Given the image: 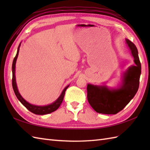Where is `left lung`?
Returning a JSON list of instances; mask_svg holds the SVG:
<instances>
[{
	"mask_svg": "<svg viewBox=\"0 0 150 150\" xmlns=\"http://www.w3.org/2000/svg\"><path fill=\"white\" fill-rule=\"evenodd\" d=\"M126 42L134 57L135 66L129 68L125 73L122 88L116 91H110L105 86H97L88 84L87 98L93 109L103 114H117L122 110L134 97L139 87L141 64L135 45L129 40Z\"/></svg>",
	"mask_w": 150,
	"mask_h": 150,
	"instance_id": "left-lung-1",
	"label": "left lung"
}]
</instances>
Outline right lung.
Listing matches in <instances>:
<instances>
[{"label":"right lung","instance_id":"add662e5","mask_svg":"<svg viewBox=\"0 0 150 150\" xmlns=\"http://www.w3.org/2000/svg\"><path fill=\"white\" fill-rule=\"evenodd\" d=\"M19 46H20V45H19ZM19 46H18V48L17 50V54H16V56L15 57L13 61V64H12V86H13V91L15 92L16 97H17V98L19 100H20L21 103L23 104L28 110L35 114L46 115L47 113H50L52 112H53V111H55V110L58 109L59 106H60V104H62V100L64 99V95H65V91L67 90V88H68L69 86H66L64 88V90H63L61 95H60V96L58 98V99H57L55 102H54V103H52V104L47 105V106H34V105L30 104V103H28V102H26L23 98L21 97V95H20V93H19V92L17 90V84H16L15 75V68L16 60H17V57L18 55Z\"/></svg>","mask_w":150,"mask_h":150}]
</instances>
